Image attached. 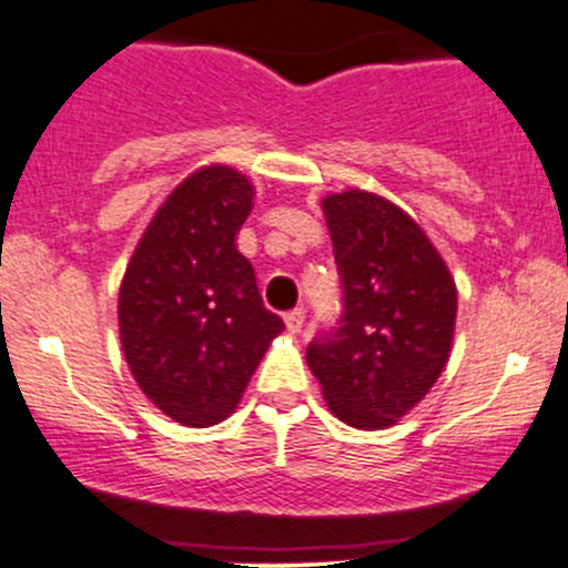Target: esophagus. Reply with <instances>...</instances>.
Returning a JSON list of instances; mask_svg holds the SVG:
<instances>
[{"mask_svg": "<svg viewBox=\"0 0 568 568\" xmlns=\"http://www.w3.org/2000/svg\"><path fill=\"white\" fill-rule=\"evenodd\" d=\"M285 326H288V332L300 335L302 326H305V311H302V307H296V311L285 313Z\"/></svg>", "mask_w": 568, "mask_h": 568, "instance_id": "1", "label": "esophagus"}]
</instances>
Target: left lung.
Listing matches in <instances>:
<instances>
[{"instance_id":"1","label":"left lung","mask_w":568,"mask_h":568,"mask_svg":"<svg viewBox=\"0 0 568 568\" xmlns=\"http://www.w3.org/2000/svg\"><path fill=\"white\" fill-rule=\"evenodd\" d=\"M343 283V316L307 346V365L337 420L363 432L415 409L450 357L454 274L404 209L365 189L321 200Z\"/></svg>"}]
</instances>
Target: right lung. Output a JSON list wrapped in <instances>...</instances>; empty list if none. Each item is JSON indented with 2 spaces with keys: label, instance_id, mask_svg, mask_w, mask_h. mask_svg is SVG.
I'll return each instance as SVG.
<instances>
[{
  "label": "right lung",
  "instance_id": "add662e5",
  "mask_svg": "<svg viewBox=\"0 0 568 568\" xmlns=\"http://www.w3.org/2000/svg\"><path fill=\"white\" fill-rule=\"evenodd\" d=\"M255 186L205 164L168 194L125 266L120 346L140 390L189 428L236 412L283 318L263 307L255 268L236 247Z\"/></svg>",
  "mask_w": 568,
  "mask_h": 568
}]
</instances>
